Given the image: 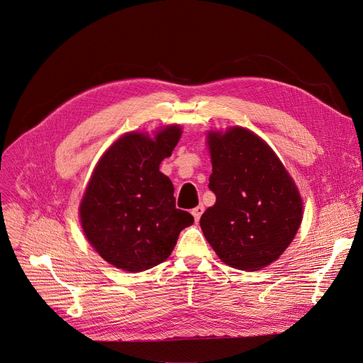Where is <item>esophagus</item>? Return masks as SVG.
<instances>
[{
	"label": "esophagus",
	"instance_id": "esophagus-1",
	"mask_svg": "<svg viewBox=\"0 0 363 363\" xmlns=\"http://www.w3.org/2000/svg\"><path fill=\"white\" fill-rule=\"evenodd\" d=\"M203 213H204V207H203V206H199V207H195V208L191 210V214L194 216V220H195V221L200 220V217H201Z\"/></svg>",
	"mask_w": 363,
	"mask_h": 363
}]
</instances>
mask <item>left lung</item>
<instances>
[{"label": "left lung", "mask_w": 363, "mask_h": 363, "mask_svg": "<svg viewBox=\"0 0 363 363\" xmlns=\"http://www.w3.org/2000/svg\"><path fill=\"white\" fill-rule=\"evenodd\" d=\"M216 204L200 225L228 267L257 271L277 260L303 218V201L274 150L252 131L235 127L210 133Z\"/></svg>", "instance_id": "obj_1"}]
</instances>
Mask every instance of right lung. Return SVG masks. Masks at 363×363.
Wrapping results in <instances>:
<instances>
[{
  "instance_id": "1",
  "label": "right lung",
  "mask_w": 363,
  "mask_h": 363,
  "mask_svg": "<svg viewBox=\"0 0 363 363\" xmlns=\"http://www.w3.org/2000/svg\"><path fill=\"white\" fill-rule=\"evenodd\" d=\"M181 136L178 125L155 140L130 133L118 139L89 181L79 214L94 249L116 268L142 272L167 260L194 217L177 208L174 185L159 171Z\"/></svg>"
}]
</instances>
